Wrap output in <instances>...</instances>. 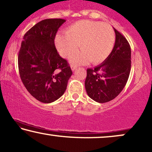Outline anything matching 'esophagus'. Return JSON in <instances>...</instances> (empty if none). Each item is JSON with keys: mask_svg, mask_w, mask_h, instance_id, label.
<instances>
[{"mask_svg": "<svg viewBox=\"0 0 152 152\" xmlns=\"http://www.w3.org/2000/svg\"><path fill=\"white\" fill-rule=\"evenodd\" d=\"M71 68H72V70L73 72H74V71L77 69V66H74V65H71Z\"/></svg>", "mask_w": 152, "mask_h": 152, "instance_id": "34e87169", "label": "esophagus"}]
</instances>
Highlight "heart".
<instances>
[{
    "instance_id": "1",
    "label": "heart",
    "mask_w": 152,
    "mask_h": 152,
    "mask_svg": "<svg viewBox=\"0 0 152 152\" xmlns=\"http://www.w3.org/2000/svg\"><path fill=\"white\" fill-rule=\"evenodd\" d=\"M65 34L55 36V44L62 57L73 54L70 62L73 64H85L91 61L95 64L104 62L112 53L115 45L114 31L111 25L90 20H80L66 28Z\"/></svg>"
}]
</instances>
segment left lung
Segmentation results:
<instances>
[{
	"label": "left lung",
	"mask_w": 152,
	"mask_h": 152,
	"mask_svg": "<svg viewBox=\"0 0 152 152\" xmlns=\"http://www.w3.org/2000/svg\"><path fill=\"white\" fill-rule=\"evenodd\" d=\"M116 41L112 53L104 62L88 69L85 87L94 101L105 103L114 99L124 89L131 67V50L126 38L114 28Z\"/></svg>",
	"instance_id": "obj_1"
}]
</instances>
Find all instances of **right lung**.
<instances>
[{
	"instance_id": "right-lung-1",
	"label": "right lung",
	"mask_w": 152,
	"mask_h": 152,
	"mask_svg": "<svg viewBox=\"0 0 152 152\" xmlns=\"http://www.w3.org/2000/svg\"><path fill=\"white\" fill-rule=\"evenodd\" d=\"M66 22L47 19L25 34L18 55L21 80L37 100L51 103L64 93L72 71L66 59L59 56L55 45L58 28Z\"/></svg>"
}]
</instances>
